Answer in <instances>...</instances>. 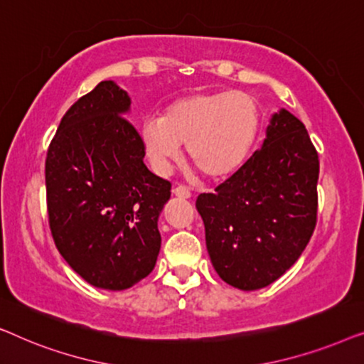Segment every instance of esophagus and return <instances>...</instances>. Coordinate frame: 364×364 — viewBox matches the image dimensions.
Returning <instances> with one entry per match:
<instances>
[{"label":"esophagus","instance_id":"34e87169","mask_svg":"<svg viewBox=\"0 0 364 364\" xmlns=\"http://www.w3.org/2000/svg\"><path fill=\"white\" fill-rule=\"evenodd\" d=\"M172 193H173V196H176V197H178V198H191V197H192L191 191H188V188H187V187H183V186L173 187Z\"/></svg>","mask_w":364,"mask_h":364}]
</instances>
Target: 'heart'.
Listing matches in <instances>:
<instances>
[{"mask_svg": "<svg viewBox=\"0 0 364 364\" xmlns=\"http://www.w3.org/2000/svg\"><path fill=\"white\" fill-rule=\"evenodd\" d=\"M260 126V109L250 94L193 92L168 104L161 119L144 121L141 139L156 171L167 172L187 146L192 166L217 181L230 177L247 162Z\"/></svg>", "mask_w": 364, "mask_h": 364, "instance_id": "1", "label": "heart"}]
</instances>
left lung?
I'll list each match as a JSON object with an SVG mask.
<instances>
[{"label":"left lung","instance_id":"8db88e82","mask_svg":"<svg viewBox=\"0 0 364 364\" xmlns=\"http://www.w3.org/2000/svg\"><path fill=\"white\" fill-rule=\"evenodd\" d=\"M320 161L305 126L287 109L272 114L262 149L196 207L218 277L243 291L278 280L316 225Z\"/></svg>","mask_w":364,"mask_h":364}]
</instances>
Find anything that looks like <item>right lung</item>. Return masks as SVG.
Listing matches in <instances>:
<instances>
[{
  "instance_id": "1",
  "label": "right lung",
  "mask_w": 364,
  "mask_h": 364,
  "mask_svg": "<svg viewBox=\"0 0 364 364\" xmlns=\"http://www.w3.org/2000/svg\"><path fill=\"white\" fill-rule=\"evenodd\" d=\"M131 97L99 82L64 114L46 157L49 228L68 265L92 287L127 290L154 270L157 220L171 182L144 164L127 121Z\"/></svg>"
}]
</instances>
